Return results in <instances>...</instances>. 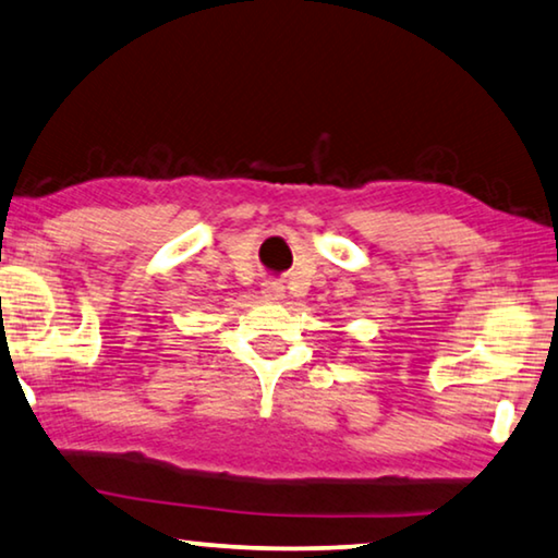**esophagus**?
I'll return each mask as SVG.
<instances>
[{
	"mask_svg": "<svg viewBox=\"0 0 558 558\" xmlns=\"http://www.w3.org/2000/svg\"><path fill=\"white\" fill-rule=\"evenodd\" d=\"M262 294L271 299V302H277V299L284 296V287H281V281H267L262 289Z\"/></svg>",
	"mask_w": 558,
	"mask_h": 558,
	"instance_id": "obj_1",
	"label": "esophagus"
}]
</instances>
